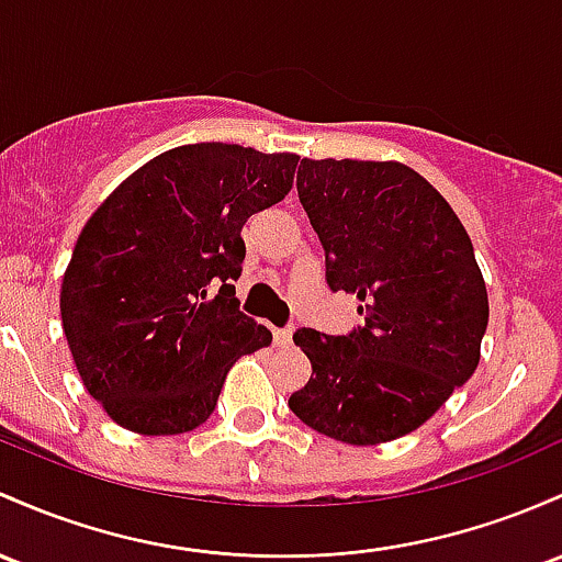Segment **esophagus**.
Here are the masks:
<instances>
[{
  "label": "esophagus",
  "mask_w": 562,
  "mask_h": 562,
  "mask_svg": "<svg viewBox=\"0 0 562 562\" xmlns=\"http://www.w3.org/2000/svg\"><path fill=\"white\" fill-rule=\"evenodd\" d=\"M274 341H277V347H291L293 325H288V328H277L274 330Z\"/></svg>",
  "instance_id": "esophagus-1"
}]
</instances>
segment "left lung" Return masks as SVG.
<instances>
[{
    "mask_svg": "<svg viewBox=\"0 0 562 562\" xmlns=\"http://www.w3.org/2000/svg\"><path fill=\"white\" fill-rule=\"evenodd\" d=\"M295 189L330 291L357 293L366 325L347 336L293 333L312 379L288 405L333 440H397L480 362L488 293L470 234L440 191L400 162L301 159Z\"/></svg>",
    "mask_w": 562,
    "mask_h": 562,
    "instance_id": "8db88e82",
    "label": "left lung"
}]
</instances>
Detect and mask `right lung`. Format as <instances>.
<instances>
[{"label": "right lung", "mask_w": 562, "mask_h": 562, "mask_svg": "<svg viewBox=\"0 0 562 562\" xmlns=\"http://www.w3.org/2000/svg\"><path fill=\"white\" fill-rule=\"evenodd\" d=\"M295 165V154L237 144L178 146L90 215L60 285V319L82 384L120 427L196 429L234 362L269 347L232 282L245 221L291 191Z\"/></svg>", "instance_id": "obj_1"}]
</instances>
